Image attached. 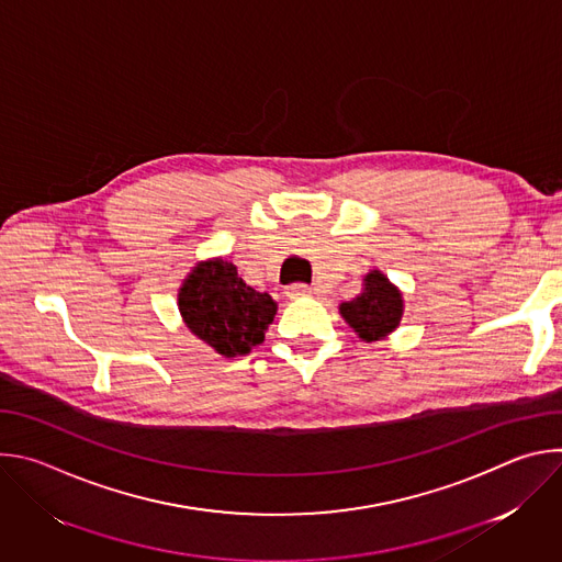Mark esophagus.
Segmentation results:
<instances>
[{
  "label": "esophagus",
  "mask_w": 562,
  "mask_h": 562,
  "mask_svg": "<svg viewBox=\"0 0 562 562\" xmlns=\"http://www.w3.org/2000/svg\"><path fill=\"white\" fill-rule=\"evenodd\" d=\"M286 297H291V300H297V297H306V295H311V289L306 286V284H291V286H286Z\"/></svg>",
  "instance_id": "34e87169"
}]
</instances>
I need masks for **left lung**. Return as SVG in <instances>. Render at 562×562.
<instances>
[{
  "label": "left lung",
  "instance_id": "left-lung-1",
  "mask_svg": "<svg viewBox=\"0 0 562 562\" xmlns=\"http://www.w3.org/2000/svg\"><path fill=\"white\" fill-rule=\"evenodd\" d=\"M345 323L362 342H378L391 336L405 313L403 291H400L380 269H373L362 280V291L338 306Z\"/></svg>",
  "mask_w": 562,
  "mask_h": 562
}]
</instances>
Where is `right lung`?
Returning a JSON list of instances; mask_svg holds the SVG:
<instances>
[{
	"instance_id": "obj_1",
	"label": "right lung",
	"mask_w": 562,
	"mask_h": 562,
	"mask_svg": "<svg viewBox=\"0 0 562 562\" xmlns=\"http://www.w3.org/2000/svg\"><path fill=\"white\" fill-rule=\"evenodd\" d=\"M178 308L187 329L222 358L247 356L265 342L278 313L269 293L251 289L224 258L198 262L178 289Z\"/></svg>"
}]
</instances>
